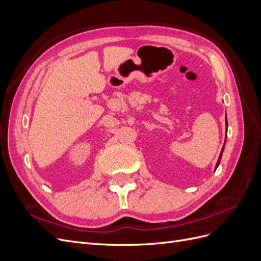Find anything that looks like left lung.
I'll return each instance as SVG.
<instances>
[{"label":"left lung","instance_id":"1","mask_svg":"<svg viewBox=\"0 0 261 261\" xmlns=\"http://www.w3.org/2000/svg\"><path fill=\"white\" fill-rule=\"evenodd\" d=\"M226 124H227V121H226ZM223 149H224V147L222 148V151H221V153H220V156H219V160H218V162H217V165H216V169L219 167V164H220V161H221V158H222V153H223Z\"/></svg>","mask_w":261,"mask_h":261}]
</instances>
